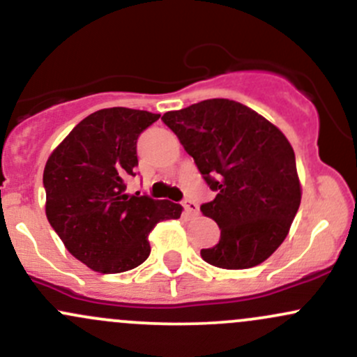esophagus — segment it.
Returning a JSON list of instances; mask_svg holds the SVG:
<instances>
[{"label": "esophagus", "mask_w": 357, "mask_h": 357, "mask_svg": "<svg viewBox=\"0 0 357 357\" xmlns=\"http://www.w3.org/2000/svg\"><path fill=\"white\" fill-rule=\"evenodd\" d=\"M183 207H185V212L188 215H197L198 213V205L193 200H185L183 202Z\"/></svg>", "instance_id": "esophagus-1"}]
</instances>
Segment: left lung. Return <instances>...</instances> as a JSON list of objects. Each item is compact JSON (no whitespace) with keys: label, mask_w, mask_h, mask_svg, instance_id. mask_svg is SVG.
Listing matches in <instances>:
<instances>
[{"label":"left lung","mask_w":357,"mask_h":357,"mask_svg":"<svg viewBox=\"0 0 357 357\" xmlns=\"http://www.w3.org/2000/svg\"><path fill=\"white\" fill-rule=\"evenodd\" d=\"M162 121L217 191L200 210L215 220L220 239L202 250V258L227 270L264 264L287 238L301 204L294 150L286 135L257 111L229 99L167 111Z\"/></svg>","instance_id":"8db88e82"}]
</instances>
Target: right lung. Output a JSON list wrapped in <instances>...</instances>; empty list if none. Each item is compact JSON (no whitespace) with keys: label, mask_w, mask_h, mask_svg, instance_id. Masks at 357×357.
Returning <instances> with one entry per match:
<instances>
[{"label":"right lung","mask_w":357,"mask_h":357,"mask_svg":"<svg viewBox=\"0 0 357 357\" xmlns=\"http://www.w3.org/2000/svg\"><path fill=\"white\" fill-rule=\"evenodd\" d=\"M160 118L149 111L109 107L82 119L51 152L44 167L46 215L77 260L99 273L144 264L149 234L183 207L126 193L138 166V135Z\"/></svg>","instance_id":"1"}]
</instances>
